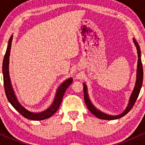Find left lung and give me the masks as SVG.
Here are the masks:
<instances>
[{"label":"left lung","mask_w":145,"mask_h":145,"mask_svg":"<svg viewBox=\"0 0 145 145\" xmlns=\"http://www.w3.org/2000/svg\"><path fill=\"white\" fill-rule=\"evenodd\" d=\"M134 44H135L136 50H137L138 52V65H137V74H136V81L135 86H134V89L133 90L132 93H131L130 98H129V103L126 108V109L125 110L124 112L121 114H119V115L113 116V115H109V114H106L101 112L100 110L96 108L95 107L93 106V104L91 103V101H90V99L89 97V95H88L87 92V87L85 84H83V91H84V101H85V104L87 106L88 109L89 110V111L92 113L93 114H94L96 117L99 118L100 119H105V120H114V119H117L119 118L122 117L125 115L126 114H127L128 112L130 111V110L132 108V107L134 106V104H135L136 99H137L138 97V95L140 93V91L141 87H142V80H143V68H142V61H141V54H140V46L138 42L135 39H133Z\"/></svg>","instance_id":"1"}]
</instances>
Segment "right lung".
Wrapping results in <instances>:
<instances>
[{"label":"right lung","mask_w":145,"mask_h":145,"mask_svg":"<svg viewBox=\"0 0 145 145\" xmlns=\"http://www.w3.org/2000/svg\"><path fill=\"white\" fill-rule=\"evenodd\" d=\"M12 39L13 36H11L9 39L7 48L6 53L5 54L4 59H3V81H4V87L7 98L8 101H9L10 104L12 105L13 107L18 112L20 113L24 117L26 118V119H31V120L33 121H41L50 118L59 109L60 105L61 104V101H62L65 92L67 88L69 87V86L71 84L73 79L71 78H69V79L66 80L65 82H63V84H61V86L58 88L57 91H56L55 98H54V100L53 101L52 104L47 110L41 112H30L28 110H26L25 108L23 107L20 104L19 101H18L17 97H16V95H15L14 89H13L12 85H11V80H10L9 74V64L10 50H11Z\"/></svg>","instance_id":"obj_1"}]
</instances>
